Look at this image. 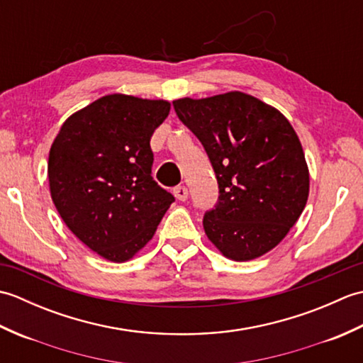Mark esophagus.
<instances>
[{"label":"esophagus","mask_w":363,"mask_h":363,"mask_svg":"<svg viewBox=\"0 0 363 363\" xmlns=\"http://www.w3.org/2000/svg\"><path fill=\"white\" fill-rule=\"evenodd\" d=\"M173 194H174V196L177 199H179V201H186V199L189 198V190H187V187H184V186L174 187L173 189Z\"/></svg>","instance_id":"obj_1"}]
</instances>
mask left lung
<instances>
[{"mask_svg":"<svg viewBox=\"0 0 363 363\" xmlns=\"http://www.w3.org/2000/svg\"><path fill=\"white\" fill-rule=\"evenodd\" d=\"M173 107L204 146L218 182V201L203 218L206 235L237 262L273 250L309 196V169L289 120L242 91L176 99Z\"/></svg>","mask_w":363,"mask_h":363,"instance_id":"obj_1","label":"left lung"}]
</instances>
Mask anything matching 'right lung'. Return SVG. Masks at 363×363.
I'll list each match as a JSON object with an SVG mask.
<instances>
[{"label":"right lung","instance_id":"obj_1","mask_svg":"<svg viewBox=\"0 0 363 363\" xmlns=\"http://www.w3.org/2000/svg\"><path fill=\"white\" fill-rule=\"evenodd\" d=\"M164 99L107 95L73 113L48 159L52 203L91 251L125 262L148 243L174 196L152 179L150 140Z\"/></svg>","mask_w":363,"mask_h":363}]
</instances>
